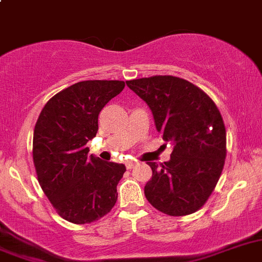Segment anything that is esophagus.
<instances>
[{
    "label": "esophagus",
    "mask_w": 262,
    "mask_h": 262,
    "mask_svg": "<svg viewBox=\"0 0 262 262\" xmlns=\"http://www.w3.org/2000/svg\"><path fill=\"white\" fill-rule=\"evenodd\" d=\"M136 162L135 161H128V162H126V167H127V170H131V168H134V167L136 166Z\"/></svg>",
    "instance_id": "esophagus-1"
}]
</instances>
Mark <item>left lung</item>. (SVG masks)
Segmentation results:
<instances>
[{
	"mask_svg": "<svg viewBox=\"0 0 262 262\" xmlns=\"http://www.w3.org/2000/svg\"><path fill=\"white\" fill-rule=\"evenodd\" d=\"M150 108L156 128L173 150L144 188L149 203L170 216L194 213L215 189L226 157V129L212 99L195 84L173 76L126 81Z\"/></svg>",
	"mask_w": 262,
	"mask_h": 262,
	"instance_id": "1",
	"label": "left lung"
}]
</instances>
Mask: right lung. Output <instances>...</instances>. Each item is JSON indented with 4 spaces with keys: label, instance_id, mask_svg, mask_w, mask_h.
I'll list each match as a JSON object with an SVG mask.
<instances>
[{
    "label": "right lung",
    "instance_id": "1",
    "mask_svg": "<svg viewBox=\"0 0 262 262\" xmlns=\"http://www.w3.org/2000/svg\"><path fill=\"white\" fill-rule=\"evenodd\" d=\"M123 81H82L52 96L33 134V163L42 190L59 216L90 224L111 212L124 164L89 156L86 144L98 133V118Z\"/></svg>",
    "mask_w": 262,
    "mask_h": 262
}]
</instances>
